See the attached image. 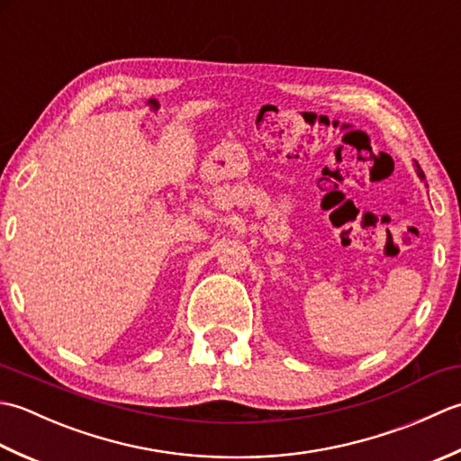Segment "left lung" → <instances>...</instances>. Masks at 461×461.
I'll use <instances>...</instances> for the list:
<instances>
[{"label":"left lung","mask_w":461,"mask_h":461,"mask_svg":"<svg viewBox=\"0 0 461 461\" xmlns=\"http://www.w3.org/2000/svg\"><path fill=\"white\" fill-rule=\"evenodd\" d=\"M416 163V161H414ZM416 173H418V176L421 178V181H424V173H421V168H420V165L416 163Z\"/></svg>","instance_id":"obj_1"}]
</instances>
